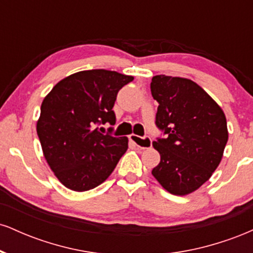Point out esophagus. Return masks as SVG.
<instances>
[{"instance_id": "34e87169", "label": "esophagus", "mask_w": 253, "mask_h": 253, "mask_svg": "<svg viewBox=\"0 0 253 253\" xmlns=\"http://www.w3.org/2000/svg\"><path fill=\"white\" fill-rule=\"evenodd\" d=\"M129 139L136 145V146L139 147V149H141V150L150 149V147L152 146V139H151L149 135L139 136V135L132 134L129 136Z\"/></svg>"}]
</instances>
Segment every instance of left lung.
<instances>
[{
    "label": "left lung",
    "mask_w": 253,
    "mask_h": 253,
    "mask_svg": "<svg viewBox=\"0 0 253 253\" xmlns=\"http://www.w3.org/2000/svg\"><path fill=\"white\" fill-rule=\"evenodd\" d=\"M151 94L159 103L156 126L165 138L153 147L161 162L152 175L173 195H188L211 178L228 140L226 117L199 84L182 77L158 75Z\"/></svg>",
    "instance_id": "1"
}]
</instances>
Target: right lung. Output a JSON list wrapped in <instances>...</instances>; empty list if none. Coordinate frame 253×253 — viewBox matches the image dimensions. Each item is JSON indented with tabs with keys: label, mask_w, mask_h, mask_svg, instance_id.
Returning a JSON list of instances; mask_svg holds the SVG:
<instances>
[{
	"label": "right lung",
	"mask_w": 253,
	"mask_h": 253,
	"mask_svg": "<svg viewBox=\"0 0 253 253\" xmlns=\"http://www.w3.org/2000/svg\"><path fill=\"white\" fill-rule=\"evenodd\" d=\"M133 80L103 69L80 71L58 82L43 98L37 133L46 162L66 188L94 189L128 149L126 136H113V127L101 133L98 126L115 125L117 95Z\"/></svg>",
	"instance_id": "right-lung-1"
}]
</instances>
